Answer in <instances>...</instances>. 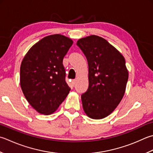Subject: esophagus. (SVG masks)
Here are the masks:
<instances>
[{"mask_svg":"<svg viewBox=\"0 0 153 153\" xmlns=\"http://www.w3.org/2000/svg\"><path fill=\"white\" fill-rule=\"evenodd\" d=\"M76 79H73L72 80V82H71V83H72V85L74 86L75 85V84H76Z\"/></svg>","mask_w":153,"mask_h":153,"instance_id":"obj_1","label":"esophagus"}]
</instances>
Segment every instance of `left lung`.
<instances>
[{"label": "left lung", "mask_w": 153, "mask_h": 153, "mask_svg": "<svg viewBox=\"0 0 153 153\" xmlns=\"http://www.w3.org/2000/svg\"><path fill=\"white\" fill-rule=\"evenodd\" d=\"M89 66V87L82 95L88 117L103 119L111 114L123 97L128 74L121 53L104 38L92 35L77 41Z\"/></svg>", "instance_id": "1"}]
</instances>
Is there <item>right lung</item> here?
Returning <instances> with one entry per match:
<instances>
[{
    "instance_id": "1",
    "label": "right lung",
    "mask_w": 153,
    "mask_h": 153,
    "mask_svg": "<svg viewBox=\"0 0 153 153\" xmlns=\"http://www.w3.org/2000/svg\"><path fill=\"white\" fill-rule=\"evenodd\" d=\"M72 44L63 35H50L34 44L23 59L21 88L28 103L41 114L54 112L70 91L63 59Z\"/></svg>"
}]
</instances>
